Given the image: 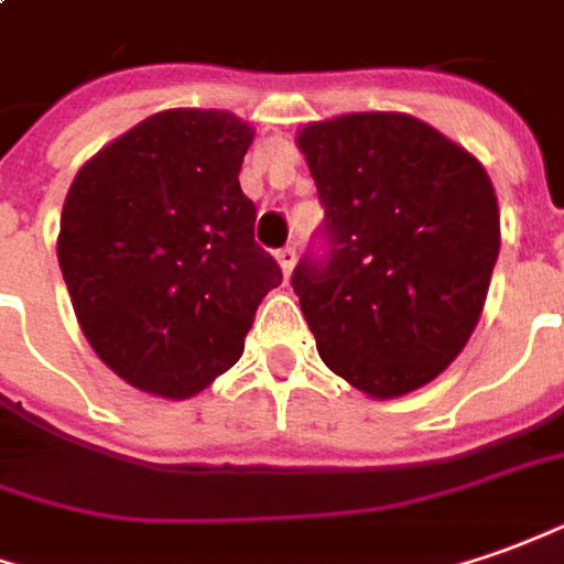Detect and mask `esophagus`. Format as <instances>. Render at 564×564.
<instances>
[{"label":"esophagus","instance_id":"obj_1","mask_svg":"<svg viewBox=\"0 0 564 564\" xmlns=\"http://www.w3.org/2000/svg\"><path fill=\"white\" fill-rule=\"evenodd\" d=\"M278 265H281L283 278H290V271L296 265V247H283V250H278Z\"/></svg>","mask_w":564,"mask_h":564}]
</instances>
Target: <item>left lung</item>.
Returning a JSON list of instances; mask_svg holds the SVG:
<instances>
[{"instance_id":"left-lung-1","label":"left lung","mask_w":564,"mask_h":564,"mask_svg":"<svg viewBox=\"0 0 564 564\" xmlns=\"http://www.w3.org/2000/svg\"><path fill=\"white\" fill-rule=\"evenodd\" d=\"M324 203L330 256L293 271L317 355L370 398L447 370L481 317L500 252L485 166L398 110L343 113L296 132Z\"/></svg>"}]
</instances>
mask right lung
<instances>
[{
    "mask_svg": "<svg viewBox=\"0 0 564 564\" xmlns=\"http://www.w3.org/2000/svg\"><path fill=\"white\" fill-rule=\"evenodd\" d=\"M250 122L160 110L76 172L57 262L95 355L156 398H194L243 355L281 268L252 240L240 191Z\"/></svg>",
    "mask_w": 564,
    "mask_h": 564,
    "instance_id": "add662e5",
    "label": "right lung"
}]
</instances>
